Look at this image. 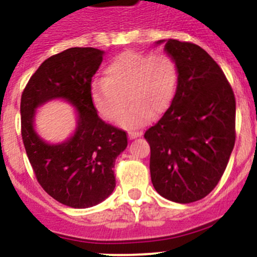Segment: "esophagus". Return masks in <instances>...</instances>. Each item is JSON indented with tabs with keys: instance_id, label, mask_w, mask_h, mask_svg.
<instances>
[{
	"instance_id": "1",
	"label": "esophagus",
	"mask_w": 257,
	"mask_h": 257,
	"mask_svg": "<svg viewBox=\"0 0 257 257\" xmlns=\"http://www.w3.org/2000/svg\"><path fill=\"white\" fill-rule=\"evenodd\" d=\"M141 136H142V132H133V131L128 132V137L131 139H136V138H138V137H141Z\"/></svg>"
}]
</instances>
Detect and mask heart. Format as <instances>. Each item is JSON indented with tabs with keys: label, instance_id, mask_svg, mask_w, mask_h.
Segmentation results:
<instances>
[{
	"label": "heart",
	"instance_id": "obj_1",
	"mask_svg": "<svg viewBox=\"0 0 257 257\" xmlns=\"http://www.w3.org/2000/svg\"><path fill=\"white\" fill-rule=\"evenodd\" d=\"M178 85L179 68L172 56L126 51L107 64L104 78L92 80L89 95L94 109L107 121L120 119L128 99L132 107L120 124L136 129L169 109Z\"/></svg>",
	"mask_w": 257,
	"mask_h": 257
}]
</instances>
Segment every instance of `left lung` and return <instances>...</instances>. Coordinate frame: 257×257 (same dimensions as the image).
<instances>
[{
  "mask_svg": "<svg viewBox=\"0 0 257 257\" xmlns=\"http://www.w3.org/2000/svg\"><path fill=\"white\" fill-rule=\"evenodd\" d=\"M165 51L178 64L177 95L144 138L155 190L168 200L189 204L211 193L226 169L236 138V102L208 52L178 40L168 41Z\"/></svg>",
  "mask_w": 257,
  "mask_h": 257,
  "instance_id": "left-lung-1",
  "label": "left lung"
}]
</instances>
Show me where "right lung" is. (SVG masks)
Segmentation results:
<instances>
[{
    "label": "right lung",
    "mask_w": 257,
    "mask_h": 257,
    "mask_svg": "<svg viewBox=\"0 0 257 257\" xmlns=\"http://www.w3.org/2000/svg\"><path fill=\"white\" fill-rule=\"evenodd\" d=\"M105 52L73 47L46 59L21 97V134L28 160L43 190L71 208H90L113 193L115 159L128 145L123 129L100 119L90 100L92 77ZM53 97L77 107L79 126L66 144L51 146L33 129L34 109Z\"/></svg>",
    "instance_id": "right-lung-1"
}]
</instances>
